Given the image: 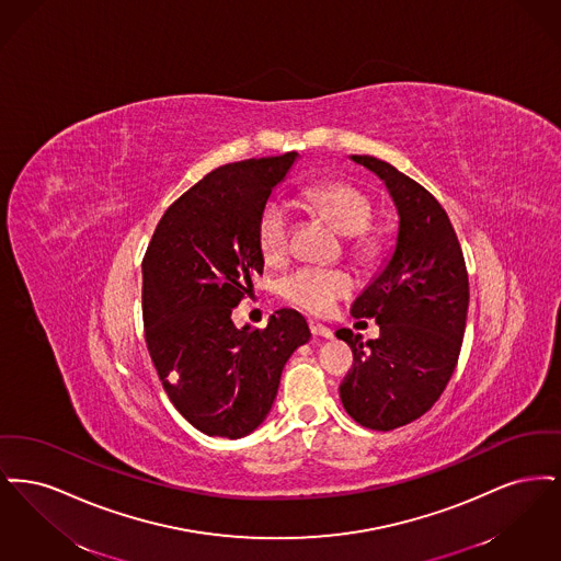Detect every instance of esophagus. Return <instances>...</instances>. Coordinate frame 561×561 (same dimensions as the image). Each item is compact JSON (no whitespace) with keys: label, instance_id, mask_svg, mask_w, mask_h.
Here are the masks:
<instances>
[{"label":"esophagus","instance_id":"obj_1","mask_svg":"<svg viewBox=\"0 0 561 561\" xmlns=\"http://www.w3.org/2000/svg\"><path fill=\"white\" fill-rule=\"evenodd\" d=\"M311 334L318 339H332V330L321 323H311Z\"/></svg>","mask_w":561,"mask_h":561}]
</instances>
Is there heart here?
Wrapping results in <instances>:
<instances>
[{
	"label": "heart",
	"mask_w": 561,
	"mask_h": 561,
	"mask_svg": "<svg viewBox=\"0 0 561 561\" xmlns=\"http://www.w3.org/2000/svg\"><path fill=\"white\" fill-rule=\"evenodd\" d=\"M300 199L313 213L325 216L348 236L357 256H370L378 240L370 233L373 199L362 188L343 181H316L300 188ZM293 214L286 202L268 199L259 218V248L271 265L286 261L290 252ZM353 290V279L341 268L300 267L282 282V294L294 307L313 316L328 313L341 298Z\"/></svg>",
	"instance_id": "heart-1"
}]
</instances>
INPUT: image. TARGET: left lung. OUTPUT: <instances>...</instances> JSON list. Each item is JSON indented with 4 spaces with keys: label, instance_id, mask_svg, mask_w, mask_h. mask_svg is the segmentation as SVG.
<instances>
[{
    "label": "left lung",
    "instance_id": "obj_1",
    "mask_svg": "<svg viewBox=\"0 0 561 561\" xmlns=\"http://www.w3.org/2000/svg\"><path fill=\"white\" fill-rule=\"evenodd\" d=\"M389 191L400 229L396 250L351 307L373 318L380 336L362 343L348 328L336 339L353 351L341 401L362 427L391 431L421 419L453 376L465 336L469 277L453 222L427 188L373 156H351Z\"/></svg>",
    "mask_w": 561,
    "mask_h": 561
}]
</instances>
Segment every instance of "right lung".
<instances>
[{"mask_svg":"<svg viewBox=\"0 0 561 561\" xmlns=\"http://www.w3.org/2000/svg\"><path fill=\"white\" fill-rule=\"evenodd\" d=\"M298 153L206 174L161 216L142 259L145 341L174 408L197 431L238 439L267 419L279 378L311 332L294 309L265 330L231 311L265 267L259 218Z\"/></svg>","mask_w":561,"mask_h":561,"instance_id":"obj_1","label":"right lung"}]
</instances>
